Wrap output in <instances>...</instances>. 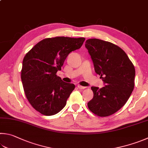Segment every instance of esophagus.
Listing matches in <instances>:
<instances>
[{
  "instance_id": "obj_1",
  "label": "esophagus",
  "mask_w": 148,
  "mask_h": 148,
  "mask_svg": "<svg viewBox=\"0 0 148 148\" xmlns=\"http://www.w3.org/2000/svg\"><path fill=\"white\" fill-rule=\"evenodd\" d=\"M77 87H78L79 89H84V88H86V87H83V86L82 85H77Z\"/></svg>"
}]
</instances>
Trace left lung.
<instances>
[{"instance_id":"8db88e82","label":"left lung","mask_w":148,"mask_h":148,"mask_svg":"<svg viewBox=\"0 0 148 148\" xmlns=\"http://www.w3.org/2000/svg\"><path fill=\"white\" fill-rule=\"evenodd\" d=\"M85 47L96 74L105 86L92 87L94 96L88 102L90 111L99 116L114 114L124 106L135 86V69L122 48L98 39H87Z\"/></svg>"}]
</instances>
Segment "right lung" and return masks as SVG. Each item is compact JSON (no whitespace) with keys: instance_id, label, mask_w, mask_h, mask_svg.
I'll return each mask as SVG.
<instances>
[{"instance_id":"right-lung-1","label":"right lung","mask_w":148,"mask_h":148,"mask_svg":"<svg viewBox=\"0 0 148 148\" xmlns=\"http://www.w3.org/2000/svg\"><path fill=\"white\" fill-rule=\"evenodd\" d=\"M85 39L47 38L35 45L25 56L21 70L24 90L29 103L40 113L52 116L66 106L75 85L63 82L56 73L61 70L69 53L81 48Z\"/></svg>"}]
</instances>
